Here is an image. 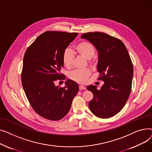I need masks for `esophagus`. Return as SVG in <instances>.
I'll list each match as a JSON object with an SVG mask.
<instances>
[{
	"mask_svg": "<svg viewBox=\"0 0 152 152\" xmlns=\"http://www.w3.org/2000/svg\"><path fill=\"white\" fill-rule=\"evenodd\" d=\"M79 89H80V90H85L86 89V87L84 86L80 85V86H79Z\"/></svg>",
	"mask_w": 152,
	"mask_h": 152,
	"instance_id": "1",
	"label": "esophagus"
}]
</instances>
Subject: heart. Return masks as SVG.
I'll return each mask as SVG.
<instances>
[{
  "instance_id": "b5f03b06",
  "label": "heart",
  "mask_w": 152,
  "mask_h": 152,
  "mask_svg": "<svg viewBox=\"0 0 152 152\" xmlns=\"http://www.w3.org/2000/svg\"><path fill=\"white\" fill-rule=\"evenodd\" d=\"M75 49L76 52L86 60H91L95 55V49L94 46L87 41H81L75 45ZM63 62L66 68H70L74 59L73 52L71 50L66 49L63 53ZM89 69H77L72 71L69 77L72 80L79 83H84L87 77L91 75Z\"/></svg>"
}]
</instances>
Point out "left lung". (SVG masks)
<instances>
[{
    "instance_id": "obj_1",
    "label": "left lung",
    "mask_w": 152,
    "mask_h": 152,
    "mask_svg": "<svg viewBox=\"0 0 152 152\" xmlns=\"http://www.w3.org/2000/svg\"><path fill=\"white\" fill-rule=\"evenodd\" d=\"M92 44L98 52L97 69L104 84L98 90L90 85L87 90L94 95L89 107L92 113L100 118H108L124 107L131 91L133 65L124 43L106 33L94 32L81 35Z\"/></svg>"
}]
</instances>
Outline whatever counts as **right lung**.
Instances as JSON below:
<instances>
[{"instance_id": "right-lung-1", "label": "right lung", "mask_w": 152, "mask_h": 152, "mask_svg": "<svg viewBox=\"0 0 152 152\" xmlns=\"http://www.w3.org/2000/svg\"><path fill=\"white\" fill-rule=\"evenodd\" d=\"M78 33L46 31L27 49L23 58L21 83L31 107L41 116L52 121L65 117L79 91L67 79L65 87L55 86L62 79L63 53Z\"/></svg>"}]
</instances>
